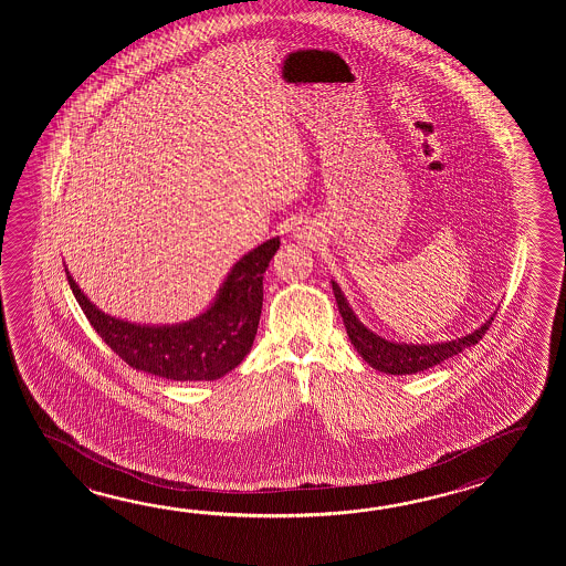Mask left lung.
<instances>
[{"label": "left lung", "instance_id": "8db88e82", "mask_svg": "<svg viewBox=\"0 0 566 566\" xmlns=\"http://www.w3.org/2000/svg\"><path fill=\"white\" fill-rule=\"evenodd\" d=\"M332 289L336 295L337 310L342 313V319L346 325L349 342L354 344L356 352L360 354L364 361H368L374 370L378 373L395 374V376H407V374L422 373L429 370L441 361L449 360L451 356H458L459 352L471 348L480 342L488 327L492 325L495 312L471 334L447 339V342H437V344H407V342H395L378 336L370 327L361 324L360 317L349 307L348 300L344 291L339 289L336 281L332 279Z\"/></svg>", "mask_w": 566, "mask_h": 566}]
</instances>
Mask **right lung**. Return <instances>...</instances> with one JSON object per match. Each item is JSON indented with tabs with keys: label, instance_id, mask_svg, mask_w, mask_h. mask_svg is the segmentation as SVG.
Returning a JSON list of instances; mask_svg holds the SVG:
<instances>
[{
	"label": "right lung",
	"instance_id": "obj_1",
	"mask_svg": "<svg viewBox=\"0 0 566 566\" xmlns=\"http://www.w3.org/2000/svg\"><path fill=\"white\" fill-rule=\"evenodd\" d=\"M279 244V237H273L242 254L205 312L180 324H137L108 315L86 297L69 266L64 271L96 334L132 368L176 382H202L234 370L253 348L263 307V273Z\"/></svg>",
	"mask_w": 566,
	"mask_h": 566
}]
</instances>
